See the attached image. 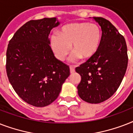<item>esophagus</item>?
I'll return each instance as SVG.
<instances>
[{
	"instance_id": "1",
	"label": "esophagus",
	"mask_w": 133,
	"mask_h": 133,
	"mask_svg": "<svg viewBox=\"0 0 133 133\" xmlns=\"http://www.w3.org/2000/svg\"><path fill=\"white\" fill-rule=\"evenodd\" d=\"M70 69L71 74H72V73H74L75 72V68L74 65H70Z\"/></svg>"
}]
</instances>
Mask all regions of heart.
I'll return each instance as SVG.
<instances>
[{"mask_svg":"<svg viewBox=\"0 0 133 133\" xmlns=\"http://www.w3.org/2000/svg\"><path fill=\"white\" fill-rule=\"evenodd\" d=\"M102 38V31L97 24L77 22L63 26L58 31V36L50 37V45L59 60L66 58L72 46L76 57L88 61L99 52Z\"/></svg>","mask_w":133,"mask_h":133,"instance_id":"heart-1","label":"heart"}]
</instances>
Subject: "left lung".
Here are the masks:
<instances>
[{
    "mask_svg": "<svg viewBox=\"0 0 133 133\" xmlns=\"http://www.w3.org/2000/svg\"><path fill=\"white\" fill-rule=\"evenodd\" d=\"M102 30V42L99 52L92 58L77 67L81 75L77 86L81 99L99 103L112 97L119 87L128 66L127 45L117 28L102 17H93Z\"/></svg>",
    "mask_w": 133,
    "mask_h": 133,
    "instance_id": "left-lung-1",
    "label": "left lung"
}]
</instances>
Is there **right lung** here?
<instances>
[{
    "label": "right lung",
    "mask_w": 133,
    "mask_h": 133,
    "mask_svg": "<svg viewBox=\"0 0 133 133\" xmlns=\"http://www.w3.org/2000/svg\"><path fill=\"white\" fill-rule=\"evenodd\" d=\"M56 18L31 20L16 32L6 53V71L17 95L36 107L57 99L70 68L55 58L49 34L59 22Z\"/></svg>",
    "instance_id": "1"
}]
</instances>
